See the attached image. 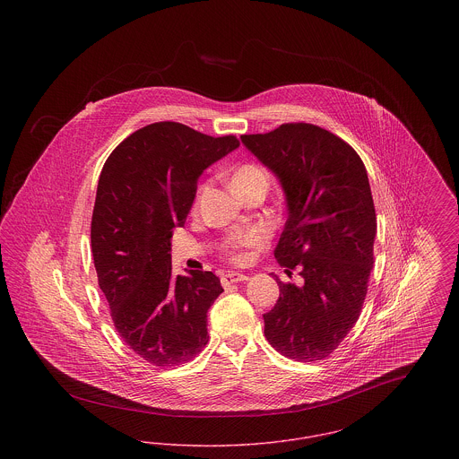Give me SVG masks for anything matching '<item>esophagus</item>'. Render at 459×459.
Wrapping results in <instances>:
<instances>
[{
  "instance_id": "34e87169",
  "label": "esophagus",
  "mask_w": 459,
  "mask_h": 459,
  "mask_svg": "<svg viewBox=\"0 0 459 459\" xmlns=\"http://www.w3.org/2000/svg\"><path fill=\"white\" fill-rule=\"evenodd\" d=\"M249 277L244 275V273H238V272H227L221 275V285L223 287H229V285L238 284V282H244L247 281Z\"/></svg>"
}]
</instances>
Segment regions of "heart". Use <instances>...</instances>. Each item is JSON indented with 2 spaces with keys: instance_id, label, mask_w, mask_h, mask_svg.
Segmentation results:
<instances>
[{
  "instance_id": "heart-1",
  "label": "heart",
  "mask_w": 459,
  "mask_h": 459,
  "mask_svg": "<svg viewBox=\"0 0 459 459\" xmlns=\"http://www.w3.org/2000/svg\"><path fill=\"white\" fill-rule=\"evenodd\" d=\"M266 182H268L266 172L263 170L260 165H255V163L240 165L239 169L234 172V177H232V186H234L236 191L246 189V187L255 186V184H266ZM264 236H263L262 230H258V229L239 232V234H236L229 239L227 251H229L232 260H240L242 258V255L239 253L240 249L260 244Z\"/></svg>"
}]
</instances>
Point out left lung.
<instances>
[{"instance_id":"left-lung-1","label":"left lung","mask_w":459,"mask_h":459,"mask_svg":"<svg viewBox=\"0 0 459 459\" xmlns=\"http://www.w3.org/2000/svg\"><path fill=\"white\" fill-rule=\"evenodd\" d=\"M242 144L279 178L289 217L275 247L287 273L263 315L266 341L298 361L325 359L354 327L368 290L377 217L367 169L358 153L318 126L284 124L240 135Z\"/></svg>"}]
</instances>
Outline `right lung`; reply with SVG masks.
Returning <instances> with one entry per match:
<instances>
[{"instance_id": "right-lung-1", "label": "right lung", "mask_w": 459, "mask_h": 459, "mask_svg": "<svg viewBox=\"0 0 459 459\" xmlns=\"http://www.w3.org/2000/svg\"><path fill=\"white\" fill-rule=\"evenodd\" d=\"M236 148V135L156 122L124 139L100 175L91 220L98 284L124 342L156 367L186 363L208 342L220 279L201 270L175 277L170 240L186 223L197 178Z\"/></svg>"}]
</instances>
